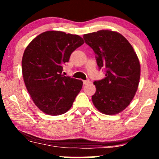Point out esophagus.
<instances>
[{"instance_id": "1", "label": "esophagus", "mask_w": 159, "mask_h": 159, "mask_svg": "<svg viewBox=\"0 0 159 159\" xmlns=\"http://www.w3.org/2000/svg\"><path fill=\"white\" fill-rule=\"evenodd\" d=\"M90 80H84V81H83V84H88L90 83Z\"/></svg>"}]
</instances>
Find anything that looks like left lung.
I'll list each match as a JSON object with an SVG mask.
<instances>
[{
  "mask_svg": "<svg viewBox=\"0 0 159 159\" xmlns=\"http://www.w3.org/2000/svg\"><path fill=\"white\" fill-rule=\"evenodd\" d=\"M83 38L94 51L99 68L106 69V77L94 82L93 103L104 114H119L131 103L138 88V56L129 41L117 32L102 30L84 34Z\"/></svg>",
  "mask_w": 159,
  "mask_h": 159,
  "instance_id": "obj_1",
  "label": "left lung"
}]
</instances>
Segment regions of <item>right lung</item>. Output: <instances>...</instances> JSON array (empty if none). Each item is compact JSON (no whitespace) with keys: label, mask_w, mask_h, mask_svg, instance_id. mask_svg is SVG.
<instances>
[{"label":"right lung","mask_w":159,"mask_h":159,"mask_svg":"<svg viewBox=\"0 0 159 159\" xmlns=\"http://www.w3.org/2000/svg\"><path fill=\"white\" fill-rule=\"evenodd\" d=\"M84 42L77 34L47 31L34 38L24 52L21 68L28 93L45 114L58 116L70 109L82 81L62 75L63 65Z\"/></svg>","instance_id":"right-lung-1"}]
</instances>
